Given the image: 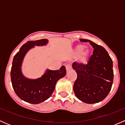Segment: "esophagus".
<instances>
[{
  "label": "esophagus",
  "instance_id": "obj_1",
  "mask_svg": "<svg viewBox=\"0 0 125 125\" xmlns=\"http://www.w3.org/2000/svg\"><path fill=\"white\" fill-rule=\"evenodd\" d=\"M66 70L67 72H68L69 71L72 70V67H71V65H66Z\"/></svg>",
  "mask_w": 125,
  "mask_h": 125
}]
</instances>
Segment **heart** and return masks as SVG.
<instances>
[{
  "mask_svg": "<svg viewBox=\"0 0 125 125\" xmlns=\"http://www.w3.org/2000/svg\"><path fill=\"white\" fill-rule=\"evenodd\" d=\"M85 46L82 45H79L75 47V54L76 55H80V61L81 62H85L89 54V51L88 49H85Z\"/></svg>",
  "mask_w": 125,
  "mask_h": 125,
  "instance_id": "obj_1",
  "label": "heart"
}]
</instances>
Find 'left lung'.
<instances>
[{"label": "left lung", "instance_id": "obj_1", "mask_svg": "<svg viewBox=\"0 0 125 125\" xmlns=\"http://www.w3.org/2000/svg\"><path fill=\"white\" fill-rule=\"evenodd\" d=\"M80 40L89 42L94 51L87 64L73 63V68L77 74L73 90L75 96L84 103H99L111 89L114 79L113 60L102 46L87 39Z\"/></svg>", "mask_w": 125, "mask_h": 125}]
</instances>
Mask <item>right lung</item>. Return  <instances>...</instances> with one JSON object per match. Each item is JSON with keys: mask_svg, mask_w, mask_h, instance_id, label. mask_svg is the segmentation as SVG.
<instances>
[{"mask_svg": "<svg viewBox=\"0 0 125 125\" xmlns=\"http://www.w3.org/2000/svg\"><path fill=\"white\" fill-rule=\"evenodd\" d=\"M47 39L28 41L23 45L14 55L11 70L12 88L17 96L23 101L32 104H39L51 97L58 80L66 75V68L62 66L58 70H47L41 77L36 79L25 77L22 73V64L28 51L34 46H44Z\"/></svg>", "mask_w": 125, "mask_h": 125, "instance_id": "right-lung-1", "label": "right lung"}]
</instances>
